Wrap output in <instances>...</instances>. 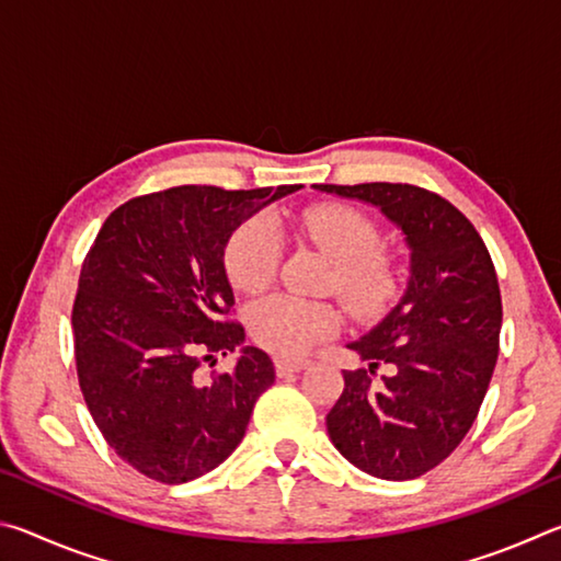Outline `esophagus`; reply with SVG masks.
<instances>
[{"instance_id":"1","label":"esophagus","mask_w":561,"mask_h":561,"mask_svg":"<svg viewBox=\"0 0 561 561\" xmlns=\"http://www.w3.org/2000/svg\"><path fill=\"white\" fill-rule=\"evenodd\" d=\"M307 366H309V360H287V358L274 360V371H277L279 378L282 376H289V374H299Z\"/></svg>"}]
</instances>
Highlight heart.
<instances>
[{
    "instance_id": "1",
    "label": "heart",
    "mask_w": 561,
    "mask_h": 561,
    "mask_svg": "<svg viewBox=\"0 0 561 561\" xmlns=\"http://www.w3.org/2000/svg\"><path fill=\"white\" fill-rule=\"evenodd\" d=\"M301 230L336 260L331 287L358 314H378L396 299L401 272L393 257L378 252L381 230L356 207L327 203L301 215ZM282 260V234L267 215L247 217L227 237L222 264L232 287L260 294L272 284ZM341 324L331 301L277 294L257 301L247 314V329L257 346L279 358H299L329 339Z\"/></svg>"
}]
</instances>
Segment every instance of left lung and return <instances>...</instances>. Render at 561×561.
<instances>
[{"label":"left lung","instance_id":"obj_1","mask_svg":"<svg viewBox=\"0 0 561 561\" xmlns=\"http://www.w3.org/2000/svg\"><path fill=\"white\" fill-rule=\"evenodd\" d=\"M317 187L381 207L411 247L405 297L348 344L368 368L344 371V391L327 415L329 438L374 478H421L468 435L495 371V264L472 222L438 193L408 183ZM378 365L389 374L374 385Z\"/></svg>","mask_w":561,"mask_h":561}]
</instances>
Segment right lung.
I'll use <instances>...</instances> for the list:
<instances>
[{"label": "right lung", "mask_w": 561, "mask_h": 561, "mask_svg": "<svg viewBox=\"0 0 561 561\" xmlns=\"http://www.w3.org/2000/svg\"><path fill=\"white\" fill-rule=\"evenodd\" d=\"M299 187H168L116 207L93 240L71 311L76 374L103 438L146 478L178 485L217 468L274 383L254 346L232 371L201 368L244 341L227 237Z\"/></svg>", "instance_id": "obj_1"}]
</instances>
